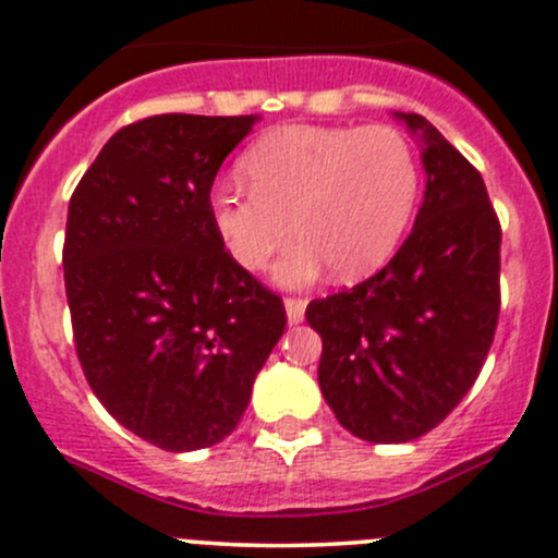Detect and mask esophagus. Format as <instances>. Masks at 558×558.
Wrapping results in <instances>:
<instances>
[{
	"mask_svg": "<svg viewBox=\"0 0 558 558\" xmlns=\"http://www.w3.org/2000/svg\"><path fill=\"white\" fill-rule=\"evenodd\" d=\"M284 308H287V322H290V325H298V322H303V316H305V301H303V298H287Z\"/></svg>",
	"mask_w": 558,
	"mask_h": 558,
	"instance_id": "obj_1",
	"label": "esophagus"
}]
</instances>
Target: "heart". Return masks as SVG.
<instances>
[{
    "instance_id": "1",
    "label": "heart",
    "mask_w": 558,
    "mask_h": 558,
    "mask_svg": "<svg viewBox=\"0 0 558 558\" xmlns=\"http://www.w3.org/2000/svg\"><path fill=\"white\" fill-rule=\"evenodd\" d=\"M250 191L220 183L209 218L233 260L257 271L287 244L281 284H308L332 266L340 279L380 268L399 247L421 191L410 141L391 124L271 130L239 161Z\"/></svg>"
}]
</instances>
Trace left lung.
<instances>
[{
    "label": "left lung",
    "mask_w": 558,
    "mask_h": 558,
    "mask_svg": "<svg viewBox=\"0 0 558 558\" xmlns=\"http://www.w3.org/2000/svg\"><path fill=\"white\" fill-rule=\"evenodd\" d=\"M425 196L399 253L356 287L311 301L319 388L338 423L375 445L436 428L476 383L500 314V220L487 185L421 113Z\"/></svg>",
    "instance_id": "left-lung-1"
}]
</instances>
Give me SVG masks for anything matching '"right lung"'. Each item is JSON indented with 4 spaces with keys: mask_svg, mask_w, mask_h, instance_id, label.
<instances>
[{
    "mask_svg": "<svg viewBox=\"0 0 558 558\" xmlns=\"http://www.w3.org/2000/svg\"><path fill=\"white\" fill-rule=\"evenodd\" d=\"M250 117L157 113L100 148L69 202L63 279L82 369L109 415L167 452L242 421L287 325L209 218L220 165Z\"/></svg>",
    "mask_w": 558,
    "mask_h": 558,
    "instance_id": "right-lung-1",
    "label": "right lung"
}]
</instances>
